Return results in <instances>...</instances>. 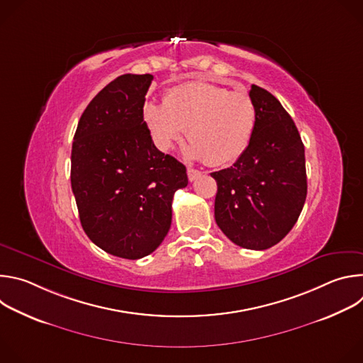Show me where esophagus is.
I'll list each match as a JSON object with an SVG mask.
<instances>
[{
	"instance_id": "34e87169",
	"label": "esophagus",
	"mask_w": 363,
	"mask_h": 363,
	"mask_svg": "<svg viewBox=\"0 0 363 363\" xmlns=\"http://www.w3.org/2000/svg\"><path fill=\"white\" fill-rule=\"evenodd\" d=\"M188 179L192 182V181H195V179H198L199 177H201V172L199 171H196V169H194V168H188Z\"/></svg>"
}]
</instances>
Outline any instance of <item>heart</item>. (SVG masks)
<instances>
[{
	"label": "heart",
	"mask_w": 363,
	"mask_h": 363,
	"mask_svg": "<svg viewBox=\"0 0 363 363\" xmlns=\"http://www.w3.org/2000/svg\"><path fill=\"white\" fill-rule=\"evenodd\" d=\"M145 122L160 149L168 150L186 129L185 153L211 167L235 162L247 150L257 126V109L247 93L208 82H186L172 87L165 101H147Z\"/></svg>",
	"instance_id": "1"
}]
</instances>
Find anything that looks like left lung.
I'll return each instance as SVG.
<instances>
[{
    "instance_id": "obj_1",
    "label": "left lung",
    "mask_w": 363,
    "mask_h": 363,
    "mask_svg": "<svg viewBox=\"0 0 363 363\" xmlns=\"http://www.w3.org/2000/svg\"><path fill=\"white\" fill-rule=\"evenodd\" d=\"M257 126L237 162L211 177L217 181V225L237 245L266 250L296 224L307 195L304 145L298 130L266 89L251 86Z\"/></svg>"
}]
</instances>
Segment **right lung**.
<instances>
[{
  "instance_id": "1",
  "label": "right lung",
  "mask_w": 363,
  "mask_h": 363,
  "mask_svg": "<svg viewBox=\"0 0 363 363\" xmlns=\"http://www.w3.org/2000/svg\"><path fill=\"white\" fill-rule=\"evenodd\" d=\"M152 74H122L84 109L72 147V189L82 227L106 252L138 260L160 247L186 168L155 146L143 105Z\"/></svg>"
}]
</instances>
